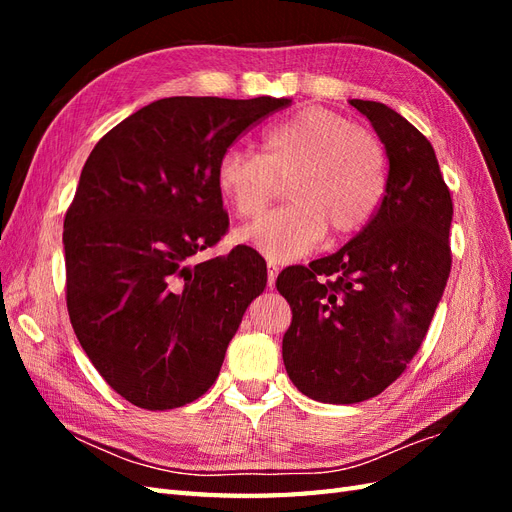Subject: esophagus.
Returning <instances> with one entry per match:
<instances>
[{
    "instance_id": "esophagus-1",
    "label": "esophagus",
    "mask_w": 512,
    "mask_h": 512,
    "mask_svg": "<svg viewBox=\"0 0 512 512\" xmlns=\"http://www.w3.org/2000/svg\"><path fill=\"white\" fill-rule=\"evenodd\" d=\"M277 273H280V267L273 265V262H269V265H267V286H269V288H273V286H275Z\"/></svg>"
}]
</instances>
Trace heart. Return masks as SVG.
Instances as JSON below:
<instances>
[{"mask_svg":"<svg viewBox=\"0 0 512 512\" xmlns=\"http://www.w3.org/2000/svg\"><path fill=\"white\" fill-rule=\"evenodd\" d=\"M380 138L337 111L309 106L265 134V153L228 147L218 188L241 220L267 209L280 181L292 203L243 228L237 239L273 262L297 260L331 237L344 239L374 218L386 192Z\"/></svg>","mask_w":512,"mask_h":512,"instance_id":"b5f03b06","label":"heart"}]
</instances>
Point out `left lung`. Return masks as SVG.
Wrapping results in <instances>:
<instances>
[{
    "instance_id": "8db88e82",
    "label": "left lung",
    "mask_w": 512,
    "mask_h": 512,
    "mask_svg": "<svg viewBox=\"0 0 512 512\" xmlns=\"http://www.w3.org/2000/svg\"><path fill=\"white\" fill-rule=\"evenodd\" d=\"M350 104L371 121L389 158L382 203L342 250L288 267L275 282L292 309L286 371L322 404H359L404 374L451 273L453 200L436 151L386 104Z\"/></svg>"
}]
</instances>
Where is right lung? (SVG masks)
Here are the masks:
<instances>
[{
	"label": "right lung",
	"instance_id": "right-lung-1",
	"mask_svg": "<svg viewBox=\"0 0 512 512\" xmlns=\"http://www.w3.org/2000/svg\"><path fill=\"white\" fill-rule=\"evenodd\" d=\"M290 98L156 100L104 134L64 220L66 301L89 361L123 399L181 408L209 391L267 286L252 247L192 262L228 228L215 170Z\"/></svg>",
	"mask_w": 512,
	"mask_h": 512
}]
</instances>
